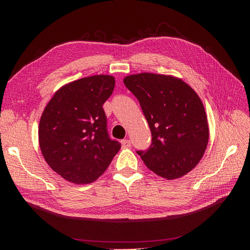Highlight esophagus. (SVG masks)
I'll use <instances>...</instances> for the list:
<instances>
[{"label":"esophagus","instance_id":"esophagus-1","mask_svg":"<svg viewBox=\"0 0 250 250\" xmlns=\"http://www.w3.org/2000/svg\"><path fill=\"white\" fill-rule=\"evenodd\" d=\"M121 144H122L123 148H129L131 146V142L129 140H122L121 141Z\"/></svg>","mask_w":250,"mask_h":250}]
</instances>
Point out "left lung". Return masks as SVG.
<instances>
[{"label": "left lung", "instance_id": "obj_1", "mask_svg": "<svg viewBox=\"0 0 250 250\" xmlns=\"http://www.w3.org/2000/svg\"><path fill=\"white\" fill-rule=\"evenodd\" d=\"M124 84L139 100L152 134L151 146L138 151L143 162L168 180L193 170L208 143V118L199 96L169 75H129Z\"/></svg>", "mask_w": 250, "mask_h": 250}]
</instances>
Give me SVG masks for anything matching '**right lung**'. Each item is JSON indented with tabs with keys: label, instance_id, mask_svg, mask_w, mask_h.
<instances>
[{
	"label": "right lung",
	"instance_id": "add662e5",
	"mask_svg": "<svg viewBox=\"0 0 250 250\" xmlns=\"http://www.w3.org/2000/svg\"><path fill=\"white\" fill-rule=\"evenodd\" d=\"M115 78L95 75L60 87L44 108L39 127L42 156L71 183L95 181L107 169L121 144L109 138L102 105L115 88Z\"/></svg>",
	"mask_w": 250,
	"mask_h": 250
}]
</instances>
